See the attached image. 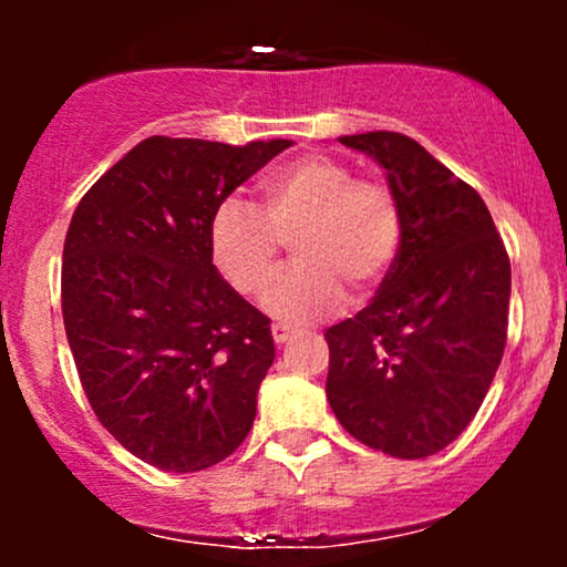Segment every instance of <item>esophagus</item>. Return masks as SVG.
<instances>
[{
    "mask_svg": "<svg viewBox=\"0 0 567 567\" xmlns=\"http://www.w3.org/2000/svg\"><path fill=\"white\" fill-rule=\"evenodd\" d=\"M271 336H275V343H279V347H282V343H288L290 338H292V330L288 328V324H271Z\"/></svg>",
    "mask_w": 567,
    "mask_h": 567,
    "instance_id": "34e87169",
    "label": "esophagus"
}]
</instances>
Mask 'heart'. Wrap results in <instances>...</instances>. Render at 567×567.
I'll return each mask as SVG.
<instances>
[{"mask_svg": "<svg viewBox=\"0 0 567 567\" xmlns=\"http://www.w3.org/2000/svg\"><path fill=\"white\" fill-rule=\"evenodd\" d=\"M264 213L224 199L210 218V256L226 282L258 296L279 269L282 243L296 266L264 296L279 322L306 324L347 298H365L392 269L402 239V207L381 178H357L354 167L309 154L279 167L261 184Z\"/></svg>", "mask_w": 567, "mask_h": 567, "instance_id": "b5f03b06", "label": "heart"}]
</instances>
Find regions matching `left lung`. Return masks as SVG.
<instances>
[{
	"label": "left lung",
	"instance_id": "1",
	"mask_svg": "<svg viewBox=\"0 0 567 567\" xmlns=\"http://www.w3.org/2000/svg\"><path fill=\"white\" fill-rule=\"evenodd\" d=\"M338 141L386 171L402 239L373 301L324 330V392L362 445L426 458L470 426L501 365L509 256L483 197L421 143L389 130Z\"/></svg>",
	"mask_w": 567,
	"mask_h": 567
}]
</instances>
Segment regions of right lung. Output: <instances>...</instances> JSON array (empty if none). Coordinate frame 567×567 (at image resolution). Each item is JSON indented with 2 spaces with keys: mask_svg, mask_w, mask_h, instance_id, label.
<instances>
[{
  "mask_svg": "<svg viewBox=\"0 0 567 567\" xmlns=\"http://www.w3.org/2000/svg\"><path fill=\"white\" fill-rule=\"evenodd\" d=\"M288 146L152 135L71 218L61 306L76 373L109 434L157 470L218 464L256 419L275 338L213 266L210 218Z\"/></svg>",
  "mask_w": 567,
  "mask_h": 567,
  "instance_id": "1",
  "label": "right lung"
}]
</instances>
